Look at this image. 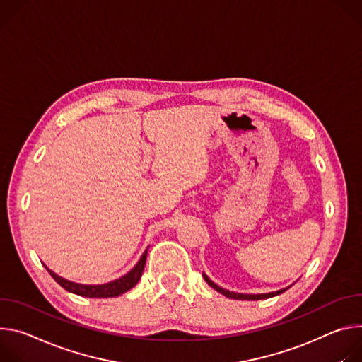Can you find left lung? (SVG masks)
<instances>
[{"mask_svg":"<svg viewBox=\"0 0 362 362\" xmlns=\"http://www.w3.org/2000/svg\"><path fill=\"white\" fill-rule=\"evenodd\" d=\"M203 277L206 282L213 288L216 289L217 292H220L221 295H224L226 298H230V299H242V300H260V299H267V298H273V296H277L280 293H284L285 291H288L291 286H286L284 289H279V291H274V292H269V293H237V292H231V291H227V289H223L221 286L216 285L213 280L206 274L203 273Z\"/></svg>","mask_w":362,"mask_h":362,"instance_id":"8db88e82","label":"left lung"}]
</instances>
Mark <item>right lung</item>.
Instances as JSON below:
<instances>
[{"label": "right lung", "instance_id": "1", "mask_svg": "<svg viewBox=\"0 0 362 362\" xmlns=\"http://www.w3.org/2000/svg\"><path fill=\"white\" fill-rule=\"evenodd\" d=\"M148 249H149V246H148ZM148 249L142 253L138 263L127 274L112 280V282L102 284V285H83V284L71 282V280H67V279L56 274L45 263L43 264L49 270V273L52 274V277L56 280V282L70 293H74V295H78V296H85V298H115V296H119V295H122V293L131 291L139 282V279H141L142 272H144V267H145Z\"/></svg>", "mask_w": 362, "mask_h": 362}]
</instances>
